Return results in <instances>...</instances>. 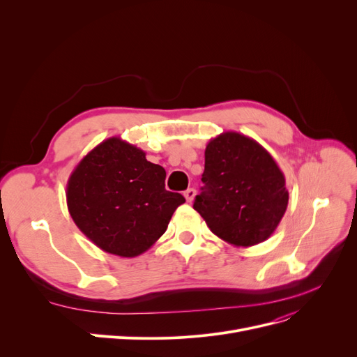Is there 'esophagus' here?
Wrapping results in <instances>:
<instances>
[{"label": "esophagus", "mask_w": 357, "mask_h": 357, "mask_svg": "<svg viewBox=\"0 0 357 357\" xmlns=\"http://www.w3.org/2000/svg\"><path fill=\"white\" fill-rule=\"evenodd\" d=\"M183 197H185V199L188 201V202H192V199L195 198V190L194 188H188V190L183 192Z\"/></svg>", "instance_id": "1"}]
</instances>
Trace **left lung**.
<instances>
[{"instance_id":"1","label":"left lung","mask_w":357,"mask_h":357,"mask_svg":"<svg viewBox=\"0 0 357 357\" xmlns=\"http://www.w3.org/2000/svg\"><path fill=\"white\" fill-rule=\"evenodd\" d=\"M201 181L194 210L215 236L236 248L269 238L288 207L285 176L275 159L236 131L210 140Z\"/></svg>"}]
</instances>
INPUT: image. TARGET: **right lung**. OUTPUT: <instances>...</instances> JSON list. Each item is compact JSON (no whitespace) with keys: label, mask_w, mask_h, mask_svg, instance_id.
Listing matches in <instances>:
<instances>
[{"label":"right lung","mask_w":357,"mask_h":357,"mask_svg":"<svg viewBox=\"0 0 357 357\" xmlns=\"http://www.w3.org/2000/svg\"><path fill=\"white\" fill-rule=\"evenodd\" d=\"M166 172L142 149L120 137L93 147L66 185L68 210L78 229L101 250L136 257L166 231L185 202L165 190Z\"/></svg>","instance_id":"obj_1"}]
</instances>
